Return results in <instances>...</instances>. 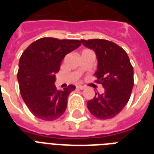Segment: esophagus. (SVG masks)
<instances>
[{"label": "esophagus", "mask_w": 154, "mask_h": 154, "mask_svg": "<svg viewBox=\"0 0 154 154\" xmlns=\"http://www.w3.org/2000/svg\"><path fill=\"white\" fill-rule=\"evenodd\" d=\"M77 88L79 89H84L85 87L83 86V85H77Z\"/></svg>", "instance_id": "esophagus-1"}]
</instances>
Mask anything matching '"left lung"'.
<instances>
[{"label": "left lung", "instance_id": "left-lung-1", "mask_svg": "<svg viewBox=\"0 0 154 154\" xmlns=\"http://www.w3.org/2000/svg\"><path fill=\"white\" fill-rule=\"evenodd\" d=\"M82 44L95 51L98 60L94 73L96 83L105 88L87 102L89 112L101 120L116 117L129 101L134 87V68L126 52L114 42L103 39L82 40Z\"/></svg>", "mask_w": 154, "mask_h": 154}]
</instances>
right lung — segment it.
<instances>
[{
	"label": "right lung",
	"instance_id": "add662e5",
	"mask_svg": "<svg viewBox=\"0 0 154 154\" xmlns=\"http://www.w3.org/2000/svg\"><path fill=\"white\" fill-rule=\"evenodd\" d=\"M81 45L79 40L43 37L23 52L17 72L20 95L37 118L54 121L65 112L68 97L76 87L69 85L57 90L54 85L55 73L60 69L65 56Z\"/></svg>",
	"mask_w": 154,
	"mask_h": 154
}]
</instances>
